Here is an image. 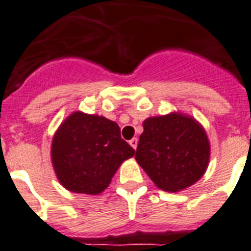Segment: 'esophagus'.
Instances as JSON below:
<instances>
[{
	"label": "esophagus",
	"mask_w": 251,
	"mask_h": 251,
	"mask_svg": "<svg viewBox=\"0 0 251 251\" xmlns=\"http://www.w3.org/2000/svg\"><path fill=\"white\" fill-rule=\"evenodd\" d=\"M129 144L132 146L133 149H137V146H138V139L137 138H132L129 141Z\"/></svg>",
	"instance_id": "obj_1"
}]
</instances>
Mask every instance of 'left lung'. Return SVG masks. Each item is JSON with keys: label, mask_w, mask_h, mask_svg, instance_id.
I'll return each mask as SVG.
<instances>
[{"label": "left lung", "mask_w": 251, "mask_h": 251, "mask_svg": "<svg viewBox=\"0 0 251 251\" xmlns=\"http://www.w3.org/2000/svg\"><path fill=\"white\" fill-rule=\"evenodd\" d=\"M143 128L135 160L158 188L176 193L203 176L210 144L194 118L181 113L151 117L143 122Z\"/></svg>", "instance_id": "left-lung-1"}]
</instances>
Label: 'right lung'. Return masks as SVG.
Here are the masks:
<instances>
[{
	"label": "right lung",
	"mask_w": 251,
	"mask_h": 251,
	"mask_svg": "<svg viewBox=\"0 0 251 251\" xmlns=\"http://www.w3.org/2000/svg\"><path fill=\"white\" fill-rule=\"evenodd\" d=\"M134 153L122 139L116 122L82 112L72 113L59 126L50 147L59 183L70 192L91 195L102 193Z\"/></svg>",
	"instance_id": "obj_1"
}]
</instances>
